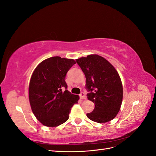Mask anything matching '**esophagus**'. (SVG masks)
<instances>
[{
    "instance_id": "obj_1",
    "label": "esophagus",
    "mask_w": 156,
    "mask_h": 156,
    "mask_svg": "<svg viewBox=\"0 0 156 156\" xmlns=\"http://www.w3.org/2000/svg\"><path fill=\"white\" fill-rule=\"evenodd\" d=\"M79 96H80V98L82 99V100H86V99H87V97L85 96V94H84V92H81V94H80Z\"/></svg>"
}]
</instances>
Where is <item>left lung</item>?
I'll use <instances>...</instances> for the list:
<instances>
[{"instance_id": "1", "label": "left lung", "mask_w": 156, "mask_h": 156, "mask_svg": "<svg viewBox=\"0 0 156 156\" xmlns=\"http://www.w3.org/2000/svg\"><path fill=\"white\" fill-rule=\"evenodd\" d=\"M85 75L88 100L95 104L92 112L87 114L90 120L105 123L119 113L123 98V87L120 75L105 58L98 55L76 59ZM93 92H92V91Z\"/></svg>"}]
</instances>
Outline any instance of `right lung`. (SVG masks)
<instances>
[{
  "instance_id": "add662e5",
  "label": "right lung",
  "mask_w": 156,
  "mask_h": 156,
  "mask_svg": "<svg viewBox=\"0 0 156 156\" xmlns=\"http://www.w3.org/2000/svg\"><path fill=\"white\" fill-rule=\"evenodd\" d=\"M73 59L53 56L41 62L33 72L29 87V98L33 114L47 127H56L69 119L71 108L77 103L78 95L71 94L66 75L75 64Z\"/></svg>"
}]
</instances>
